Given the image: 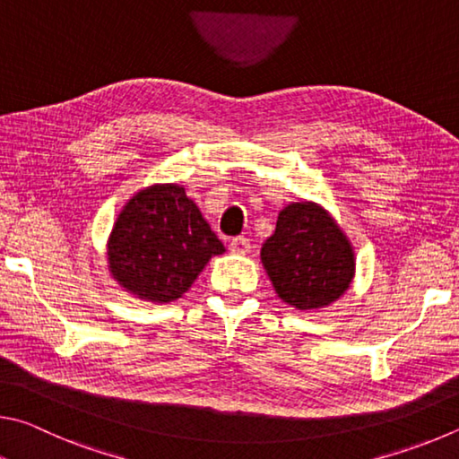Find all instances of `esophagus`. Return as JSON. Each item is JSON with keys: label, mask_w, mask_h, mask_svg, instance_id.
Returning a JSON list of instances; mask_svg holds the SVG:
<instances>
[{"label": "esophagus", "mask_w": 459, "mask_h": 459, "mask_svg": "<svg viewBox=\"0 0 459 459\" xmlns=\"http://www.w3.org/2000/svg\"><path fill=\"white\" fill-rule=\"evenodd\" d=\"M250 247H252L250 239L244 238V236L234 238V239H231V242H230V252H231V254H236V255H246V254H250Z\"/></svg>", "instance_id": "1"}]
</instances>
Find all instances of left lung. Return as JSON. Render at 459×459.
<instances>
[{"instance_id": "8db88e82", "label": "left lung", "mask_w": 459, "mask_h": 459, "mask_svg": "<svg viewBox=\"0 0 459 459\" xmlns=\"http://www.w3.org/2000/svg\"><path fill=\"white\" fill-rule=\"evenodd\" d=\"M260 260L278 299L300 312L331 307L357 272L349 236L326 207L308 199L292 201L278 213Z\"/></svg>"}]
</instances>
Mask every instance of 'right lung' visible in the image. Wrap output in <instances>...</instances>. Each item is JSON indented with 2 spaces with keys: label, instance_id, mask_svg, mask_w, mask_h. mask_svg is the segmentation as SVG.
I'll use <instances>...</instances> for the list:
<instances>
[{
  "label": "right lung",
  "instance_id": "right-lung-1",
  "mask_svg": "<svg viewBox=\"0 0 459 459\" xmlns=\"http://www.w3.org/2000/svg\"><path fill=\"white\" fill-rule=\"evenodd\" d=\"M223 244L179 183H152L120 209L107 239L108 274L143 302L169 304L189 290Z\"/></svg>",
  "mask_w": 459,
  "mask_h": 459
}]
</instances>
